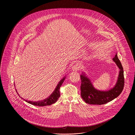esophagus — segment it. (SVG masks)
I'll list each match as a JSON object with an SVG mask.
<instances>
[{
  "label": "esophagus",
  "mask_w": 135,
  "mask_h": 135,
  "mask_svg": "<svg viewBox=\"0 0 135 135\" xmlns=\"http://www.w3.org/2000/svg\"><path fill=\"white\" fill-rule=\"evenodd\" d=\"M80 68V64L79 63H76L72 66V70L74 71H77Z\"/></svg>",
  "instance_id": "34e87169"
}]
</instances>
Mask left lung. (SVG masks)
Masks as SVG:
<instances>
[{
	"instance_id": "8db88e82",
	"label": "left lung",
	"mask_w": 135,
	"mask_h": 135,
	"mask_svg": "<svg viewBox=\"0 0 135 135\" xmlns=\"http://www.w3.org/2000/svg\"><path fill=\"white\" fill-rule=\"evenodd\" d=\"M113 60L119 71L115 85L108 90H100L95 88L86 73L82 72L80 75L81 96L86 103L90 104H104L115 99L122 92L124 86V71L117 53Z\"/></svg>"
}]
</instances>
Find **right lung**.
<instances>
[{
    "label": "right lung",
    "instance_id": "add662e5",
    "mask_svg": "<svg viewBox=\"0 0 135 135\" xmlns=\"http://www.w3.org/2000/svg\"><path fill=\"white\" fill-rule=\"evenodd\" d=\"M65 77H66L65 76H64L60 80V81L59 82L57 86H56V87L55 90L53 91V93L48 98H47L42 100L38 101H29V100L28 101L27 100H25V99H23V98L20 96L19 94L18 93H17V94L19 96V97H21V98H22L25 101H26V102L30 103L32 105H34L39 106V107H43V106L51 105V104L56 103L57 101L59 98L60 96L59 90H60V87L61 86L62 83H63ZM16 91L17 92V91Z\"/></svg>",
    "mask_w": 135,
    "mask_h": 135
}]
</instances>
